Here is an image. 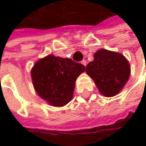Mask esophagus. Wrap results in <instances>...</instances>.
<instances>
[{
	"mask_svg": "<svg viewBox=\"0 0 146 146\" xmlns=\"http://www.w3.org/2000/svg\"><path fill=\"white\" fill-rule=\"evenodd\" d=\"M81 63H82L84 67H86V65H87V62H86V60H83V61L81 62Z\"/></svg>",
	"mask_w": 146,
	"mask_h": 146,
	"instance_id": "1",
	"label": "esophagus"
}]
</instances>
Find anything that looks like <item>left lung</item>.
<instances>
[{"label": "left lung", "instance_id": "1", "mask_svg": "<svg viewBox=\"0 0 146 146\" xmlns=\"http://www.w3.org/2000/svg\"><path fill=\"white\" fill-rule=\"evenodd\" d=\"M86 73L94 80L101 94L112 97L128 82L130 66L123 55L101 49L94 54V60L87 65Z\"/></svg>", "mask_w": 146, "mask_h": 146}]
</instances>
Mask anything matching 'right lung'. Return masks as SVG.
Instances as JSON below:
<instances>
[{
	"label": "right lung",
	"instance_id": "1",
	"mask_svg": "<svg viewBox=\"0 0 146 146\" xmlns=\"http://www.w3.org/2000/svg\"><path fill=\"white\" fill-rule=\"evenodd\" d=\"M85 71L70 58L48 55L35 62L31 77L37 94L54 106H63L73 98L75 81Z\"/></svg>",
	"mask_w": 146,
	"mask_h": 146
}]
</instances>
